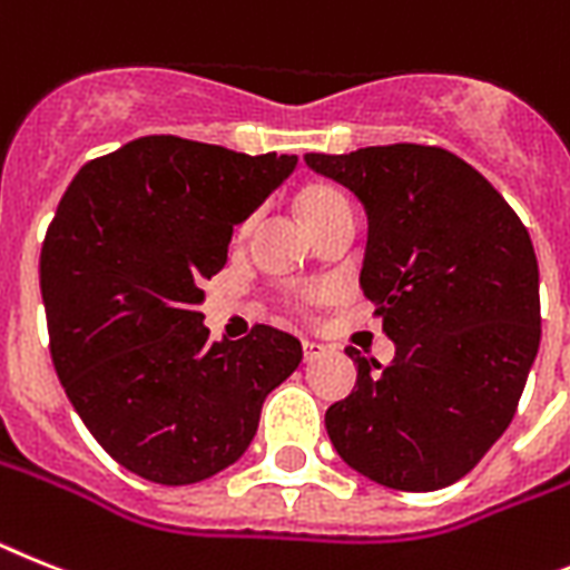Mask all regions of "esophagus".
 Instances as JSON below:
<instances>
[{
    "label": "esophagus",
    "instance_id": "obj_1",
    "mask_svg": "<svg viewBox=\"0 0 570 570\" xmlns=\"http://www.w3.org/2000/svg\"><path fill=\"white\" fill-rule=\"evenodd\" d=\"M324 353H327V347H324L322 342H304V358H307V362H313V358H318V356H324Z\"/></svg>",
    "mask_w": 570,
    "mask_h": 570
}]
</instances>
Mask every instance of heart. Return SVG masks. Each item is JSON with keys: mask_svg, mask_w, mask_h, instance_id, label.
<instances>
[{"mask_svg": "<svg viewBox=\"0 0 570 570\" xmlns=\"http://www.w3.org/2000/svg\"><path fill=\"white\" fill-rule=\"evenodd\" d=\"M347 203L338 190L333 188H309L307 194H304V199H301V212H304V219L307 223H313V219H318L322 214L333 212L336 205Z\"/></svg>", "mask_w": 570, "mask_h": 570, "instance_id": "1", "label": "heart"}]
</instances>
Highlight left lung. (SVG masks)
I'll list each match as a JSON object with an SVG mask.
<instances>
[{"label": "left lung", "instance_id": "8db88e82", "mask_svg": "<svg viewBox=\"0 0 570 570\" xmlns=\"http://www.w3.org/2000/svg\"><path fill=\"white\" fill-rule=\"evenodd\" d=\"M367 214L362 293L396 356L347 347L356 391L324 414L347 466L391 490L455 484L504 434L539 353L530 234L475 167L443 147L307 153Z\"/></svg>", "mask_w": 570, "mask_h": 570}]
</instances>
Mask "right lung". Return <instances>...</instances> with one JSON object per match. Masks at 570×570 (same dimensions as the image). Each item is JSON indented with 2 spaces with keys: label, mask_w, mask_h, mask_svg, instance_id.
<instances>
[{
  "label": "right lung",
  "mask_w": 570,
  "mask_h": 570,
  "mask_svg": "<svg viewBox=\"0 0 570 570\" xmlns=\"http://www.w3.org/2000/svg\"><path fill=\"white\" fill-rule=\"evenodd\" d=\"M298 156H246L176 136L136 138L71 179L40 252L51 358L66 396L124 470L181 487L232 466L301 342L255 324L212 342L203 284L234 226Z\"/></svg>",
  "instance_id": "1"
}]
</instances>
